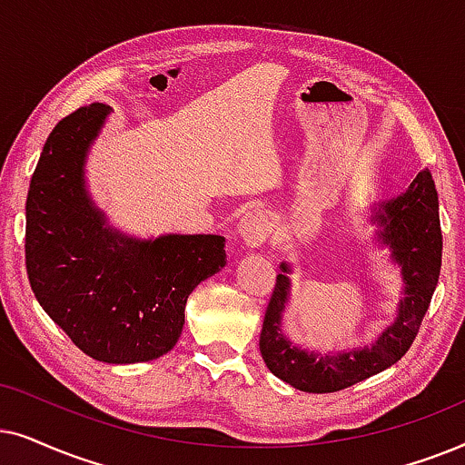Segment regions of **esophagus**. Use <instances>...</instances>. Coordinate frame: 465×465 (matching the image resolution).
I'll list each match as a JSON object with an SVG mask.
<instances>
[{
	"instance_id": "34e87169",
	"label": "esophagus",
	"mask_w": 465,
	"mask_h": 465,
	"mask_svg": "<svg viewBox=\"0 0 465 465\" xmlns=\"http://www.w3.org/2000/svg\"><path fill=\"white\" fill-rule=\"evenodd\" d=\"M240 236L249 246H262L272 233V219L263 210H251L240 221Z\"/></svg>"
}]
</instances>
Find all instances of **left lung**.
Segmentation results:
<instances>
[{"label":"left lung","instance_id":"left-lung-1","mask_svg":"<svg viewBox=\"0 0 465 465\" xmlns=\"http://www.w3.org/2000/svg\"><path fill=\"white\" fill-rule=\"evenodd\" d=\"M376 221L382 225L381 240L391 246L393 259L401 265L406 287L398 319L370 349L363 346L342 355L323 357L291 344L281 331V317L289 295V268L287 263L281 265L284 274L276 276L265 308L259 351L270 372L300 391L333 393L366 381L400 361L417 338L442 265V229L431 172L420 170L404 195L382 203Z\"/></svg>","mask_w":465,"mask_h":465}]
</instances>
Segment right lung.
<instances>
[{"label": "right lung", "instance_id": "1", "mask_svg": "<svg viewBox=\"0 0 465 465\" xmlns=\"http://www.w3.org/2000/svg\"><path fill=\"white\" fill-rule=\"evenodd\" d=\"M108 110L80 106L46 138L25 203V268L35 300L84 355L151 361L181 338L191 291L225 265V238L168 233L140 242L104 227L83 165Z\"/></svg>", "mask_w": 465, "mask_h": 465}]
</instances>
